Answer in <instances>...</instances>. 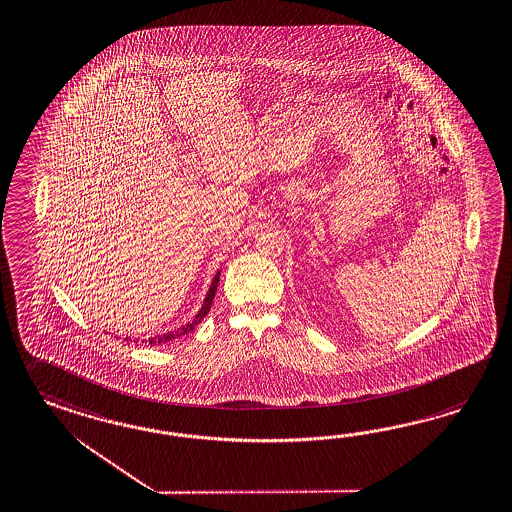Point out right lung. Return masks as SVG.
Masks as SVG:
<instances>
[{
  "instance_id": "add662e5",
  "label": "right lung",
  "mask_w": 512,
  "mask_h": 512,
  "mask_svg": "<svg viewBox=\"0 0 512 512\" xmlns=\"http://www.w3.org/2000/svg\"><path fill=\"white\" fill-rule=\"evenodd\" d=\"M219 276L221 273H217L215 278H213V282H211L210 291H208V295H206V299H204V304H202V308H200V312H198L197 317L193 319V321H189L185 327L178 328L176 332H167V334H163V336H156V338H148V343L150 345H161V343H167V341L176 340V338H182L185 334H189L193 328L197 327L198 323L208 315L211 308V302H213V297H215V291H217V286H219Z\"/></svg>"
}]
</instances>
